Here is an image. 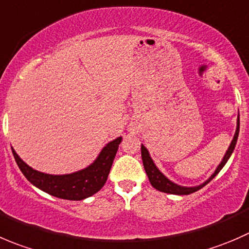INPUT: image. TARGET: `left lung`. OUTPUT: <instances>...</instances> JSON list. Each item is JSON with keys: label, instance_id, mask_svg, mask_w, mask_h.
Segmentation results:
<instances>
[{"label": "left lung", "instance_id": "1", "mask_svg": "<svg viewBox=\"0 0 249 249\" xmlns=\"http://www.w3.org/2000/svg\"><path fill=\"white\" fill-rule=\"evenodd\" d=\"M238 132H240V116L237 117V127H236V132H235V135H233V138H232V142H231L229 149L226 150V154L224 155L221 162L219 163V166L216 167V169L214 171V173L209 177L207 180H206L205 183L201 184V185H197V186H181V185H178V184H176V183H173V181L169 180V179L167 178L164 174H162L161 172H160V169L157 168L156 164L154 163V161H152V159L150 157V154H149V151H147L146 147H145L144 145H142V164H144L145 172H146L147 178H149V180H150V184H151V185L154 186L156 190L162 191V193H166V194H172V195H190V194L200 190V189H202L203 186L207 185L209 181H211L212 179H213L214 177H215L216 174L221 171V168L225 166V163L228 162V160L230 159L231 154H232L233 149H235V146H236V142H237Z\"/></svg>", "mask_w": 249, "mask_h": 249}]
</instances>
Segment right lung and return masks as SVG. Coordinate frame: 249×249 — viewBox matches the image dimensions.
<instances>
[{"label": "right lung", "mask_w": 249, "mask_h": 249, "mask_svg": "<svg viewBox=\"0 0 249 249\" xmlns=\"http://www.w3.org/2000/svg\"><path fill=\"white\" fill-rule=\"evenodd\" d=\"M122 137H119L112 142H107L98 155L95 161L87 168L71 174H63V176H53V174L36 171L18 156L13 147H12V152L21 173L36 188L54 197L70 201H81L94 195L107 183V176L110 173Z\"/></svg>", "instance_id": "right-lung-1"}]
</instances>
